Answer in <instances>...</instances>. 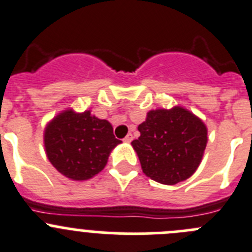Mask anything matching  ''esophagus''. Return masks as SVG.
<instances>
[{"label":"esophagus","mask_w":252,"mask_h":252,"mask_svg":"<svg viewBox=\"0 0 252 252\" xmlns=\"http://www.w3.org/2000/svg\"><path fill=\"white\" fill-rule=\"evenodd\" d=\"M132 140H133V136H132V133H128V135L126 136V137L124 138V141H125V142H127V143H130L131 141H132Z\"/></svg>","instance_id":"34e87169"}]
</instances>
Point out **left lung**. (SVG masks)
<instances>
[{
  "label": "left lung",
  "mask_w": 252,
  "mask_h": 252,
  "mask_svg": "<svg viewBox=\"0 0 252 252\" xmlns=\"http://www.w3.org/2000/svg\"><path fill=\"white\" fill-rule=\"evenodd\" d=\"M132 141L143 173L160 184L173 186L194 174L208 142L204 122L182 106L147 112Z\"/></svg>",
  "instance_id": "left-lung-1"
}]
</instances>
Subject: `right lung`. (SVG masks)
<instances>
[{
	"label": "right lung",
	"mask_w": 252,
	"mask_h": 252,
	"mask_svg": "<svg viewBox=\"0 0 252 252\" xmlns=\"http://www.w3.org/2000/svg\"><path fill=\"white\" fill-rule=\"evenodd\" d=\"M121 141L115 138L107 120L90 110H64L44 128V148L53 167L71 181H88L105 168L111 151Z\"/></svg>",
	"instance_id": "add662e5"
}]
</instances>
